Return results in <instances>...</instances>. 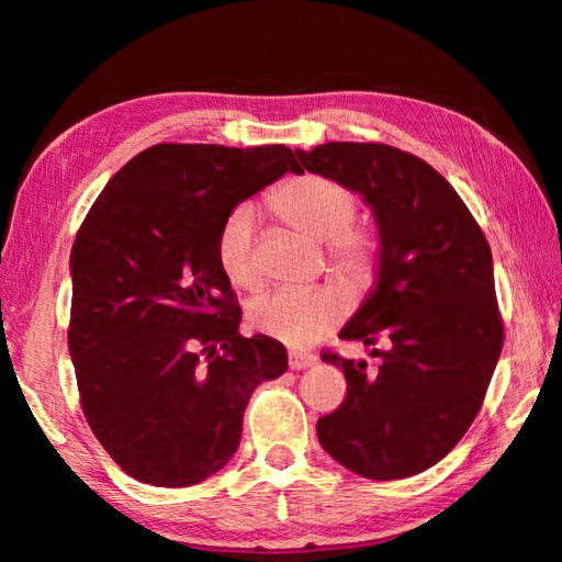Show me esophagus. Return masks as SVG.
Wrapping results in <instances>:
<instances>
[{
    "mask_svg": "<svg viewBox=\"0 0 562 562\" xmlns=\"http://www.w3.org/2000/svg\"><path fill=\"white\" fill-rule=\"evenodd\" d=\"M315 361H317V357L310 355V351H290V369H294V372L312 367Z\"/></svg>",
    "mask_w": 562,
    "mask_h": 562,
    "instance_id": "34e87169",
    "label": "esophagus"
}]
</instances>
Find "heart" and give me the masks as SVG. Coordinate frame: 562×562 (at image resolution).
Here are the masks:
<instances>
[{
	"instance_id": "b5f03b06",
	"label": "heart",
	"mask_w": 562,
	"mask_h": 562,
	"mask_svg": "<svg viewBox=\"0 0 562 562\" xmlns=\"http://www.w3.org/2000/svg\"><path fill=\"white\" fill-rule=\"evenodd\" d=\"M357 193L337 178L307 173L272 190L270 207L294 231L327 243V258L337 278L361 290L374 278L376 240L355 225ZM217 265L235 288L255 290L260 270L255 262V221L250 207H235L217 233ZM345 300L329 288L274 290L250 307L255 329L290 347H304L325 337L345 317Z\"/></svg>"
}]
</instances>
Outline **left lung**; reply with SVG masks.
Masks as SVG:
<instances>
[{"label": "left lung", "instance_id": "1", "mask_svg": "<svg viewBox=\"0 0 562 562\" xmlns=\"http://www.w3.org/2000/svg\"><path fill=\"white\" fill-rule=\"evenodd\" d=\"M310 173L337 178L372 207L376 284L341 339L372 347L376 367L322 351L347 396L322 416V449L372 481L416 475L469 431L503 347L486 235L439 170L384 144L297 148Z\"/></svg>", "mask_w": 562, "mask_h": 562}]
</instances>
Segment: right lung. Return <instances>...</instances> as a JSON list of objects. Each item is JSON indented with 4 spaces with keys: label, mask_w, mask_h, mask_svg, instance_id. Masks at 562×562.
Instances as JSON below:
<instances>
[{
    "label": "right lung",
    "mask_w": 562,
    "mask_h": 562,
    "mask_svg": "<svg viewBox=\"0 0 562 562\" xmlns=\"http://www.w3.org/2000/svg\"><path fill=\"white\" fill-rule=\"evenodd\" d=\"M302 168L288 146L158 144L131 158L71 247L69 355L83 416L131 479L205 481L240 446L245 406L288 369L243 337L217 233L247 198Z\"/></svg>",
    "instance_id": "right-lung-1"
}]
</instances>
